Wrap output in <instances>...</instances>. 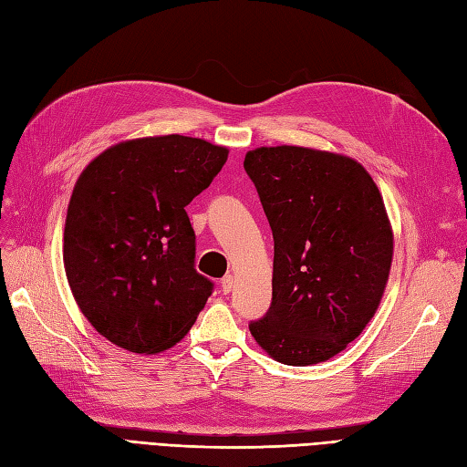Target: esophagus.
Returning <instances> with one entry per match:
<instances>
[{"instance_id": "obj_1", "label": "esophagus", "mask_w": 467, "mask_h": 467, "mask_svg": "<svg viewBox=\"0 0 467 467\" xmlns=\"http://www.w3.org/2000/svg\"><path fill=\"white\" fill-rule=\"evenodd\" d=\"M232 289H234V275H225L222 279V291L227 295Z\"/></svg>"}]
</instances>
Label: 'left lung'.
I'll return each instance as SVG.
<instances>
[{
  "label": "left lung",
  "mask_w": 467,
  "mask_h": 467,
  "mask_svg": "<svg viewBox=\"0 0 467 467\" xmlns=\"http://www.w3.org/2000/svg\"><path fill=\"white\" fill-rule=\"evenodd\" d=\"M244 168L275 242L273 299L249 325L271 358L291 367L345 350L377 313L394 234L380 190L348 156L305 146H261Z\"/></svg>",
  "instance_id": "obj_1"
}]
</instances>
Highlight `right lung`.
I'll list each match as a JSON object with an SVG mask.
<instances>
[{
	"label": "right lung",
	"instance_id": "1",
	"mask_svg": "<svg viewBox=\"0 0 467 467\" xmlns=\"http://www.w3.org/2000/svg\"><path fill=\"white\" fill-rule=\"evenodd\" d=\"M227 154L192 136H144L107 148L75 182L63 234L67 281L112 345L156 355L196 323L213 285L194 269L186 206Z\"/></svg>",
	"mask_w": 467,
	"mask_h": 467
}]
</instances>
